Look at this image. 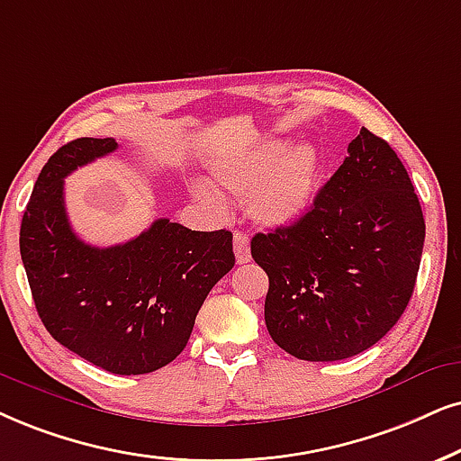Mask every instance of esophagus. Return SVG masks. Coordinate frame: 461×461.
Segmentation results:
<instances>
[{
    "instance_id": "1",
    "label": "esophagus",
    "mask_w": 461,
    "mask_h": 461,
    "mask_svg": "<svg viewBox=\"0 0 461 461\" xmlns=\"http://www.w3.org/2000/svg\"><path fill=\"white\" fill-rule=\"evenodd\" d=\"M234 253L238 264H249L250 261V240L242 231H236L234 234Z\"/></svg>"
}]
</instances>
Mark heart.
Listing matches in <instances>:
<instances>
[{
	"label": "heart",
	"mask_w": 461,
	"mask_h": 461,
	"mask_svg": "<svg viewBox=\"0 0 461 461\" xmlns=\"http://www.w3.org/2000/svg\"><path fill=\"white\" fill-rule=\"evenodd\" d=\"M212 176L225 191L247 197V211L264 227H289L311 211L321 185V157L312 144L264 142L212 163ZM194 195L211 208L221 197L208 185L195 183Z\"/></svg>",
	"instance_id": "heart-1"
}]
</instances>
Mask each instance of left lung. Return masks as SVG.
<instances>
[{
    "label": "left lung",
    "mask_w": 461,
    "mask_h": 461,
    "mask_svg": "<svg viewBox=\"0 0 461 461\" xmlns=\"http://www.w3.org/2000/svg\"><path fill=\"white\" fill-rule=\"evenodd\" d=\"M298 223L255 234L270 278L266 328L283 351L338 361L376 345L409 306L425 221L400 157L361 127Z\"/></svg>",
    "instance_id": "1"
}]
</instances>
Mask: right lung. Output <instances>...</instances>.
I'll return each mask as SVG.
<instances>
[{
	"mask_svg": "<svg viewBox=\"0 0 461 461\" xmlns=\"http://www.w3.org/2000/svg\"><path fill=\"white\" fill-rule=\"evenodd\" d=\"M116 147L114 138H78L50 157L23 214L21 259L59 345L113 375H147L187 347L197 311L236 258L231 231H191L170 219L108 249L80 240L63 178Z\"/></svg>",
	"mask_w": 461,
	"mask_h": 461,
	"instance_id": "obj_1",
	"label": "right lung"
}]
</instances>
